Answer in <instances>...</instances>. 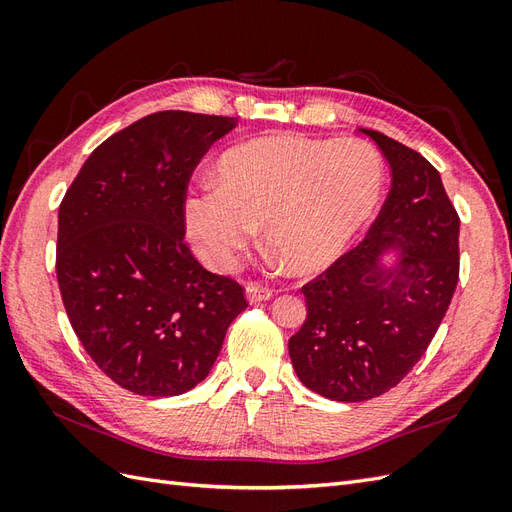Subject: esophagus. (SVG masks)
<instances>
[{"mask_svg": "<svg viewBox=\"0 0 512 512\" xmlns=\"http://www.w3.org/2000/svg\"><path fill=\"white\" fill-rule=\"evenodd\" d=\"M245 297L250 303H260V301H269L273 297V290L262 286L258 282H250L245 286Z\"/></svg>", "mask_w": 512, "mask_h": 512, "instance_id": "1", "label": "esophagus"}]
</instances>
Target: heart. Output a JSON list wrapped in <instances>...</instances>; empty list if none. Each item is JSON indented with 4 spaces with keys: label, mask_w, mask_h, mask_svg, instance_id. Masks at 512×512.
Returning a JSON list of instances; mask_svg holds the SVG:
<instances>
[{
    "label": "heart",
    "mask_w": 512,
    "mask_h": 512,
    "mask_svg": "<svg viewBox=\"0 0 512 512\" xmlns=\"http://www.w3.org/2000/svg\"><path fill=\"white\" fill-rule=\"evenodd\" d=\"M382 185L380 156L356 138L262 136L224 153L218 185L185 192L183 220L213 269H235L262 224L290 271L309 275L344 254L376 211Z\"/></svg>",
    "instance_id": "obj_1"
}]
</instances>
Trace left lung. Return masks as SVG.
<instances>
[{"instance_id": "8db88e82", "label": "left lung", "mask_w": 512, "mask_h": 512, "mask_svg": "<svg viewBox=\"0 0 512 512\" xmlns=\"http://www.w3.org/2000/svg\"><path fill=\"white\" fill-rule=\"evenodd\" d=\"M391 166V192L367 237L301 292L303 327L288 352L299 380L333 401L391 391L429 348L459 282V215L421 153L361 130ZM393 249L398 265L379 258Z\"/></svg>"}]
</instances>
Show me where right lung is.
Listing matches in <instances>:
<instances>
[{"mask_svg": "<svg viewBox=\"0 0 512 512\" xmlns=\"http://www.w3.org/2000/svg\"><path fill=\"white\" fill-rule=\"evenodd\" d=\"M237 117L160 111L94 149L59 205L57 282L76 337L121 389L173 397L203 382L245 290L185 243L183 198Z\"/></svg>", "mask_w": 512, "mask_h": 512, "instance_id": "1", "label": "right lung"}]
</instances>
